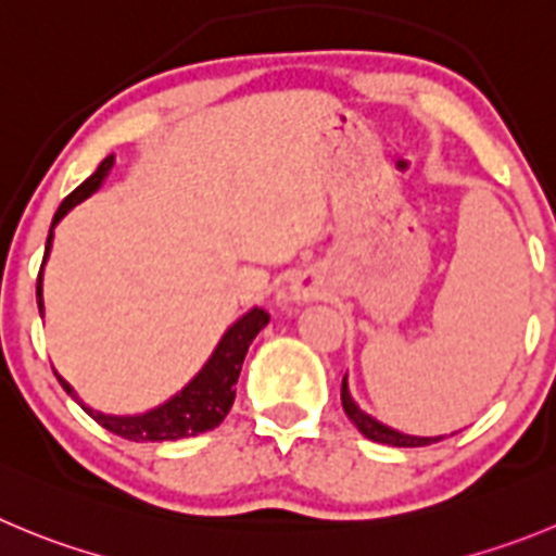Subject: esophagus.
I'll return each instance as SVG.
<instances>
[{
	"label": "esophagus",
	"mask_w": 556,
	"mask_h": 556,
	"mask_svg": "<svg viewBox=\"0 0 556 556\" xmlns=\"http://www.w3.org/2000/svg\"><path fill=\"white\" fill-rule=\"evenodd\" d=\"M315 295H318V285H315V279L309 277V274H299V277L290 282L285 299H288V302L302 304V302H313Z\"/></svg>",
	"instance_id": "esophagus-1"
}]
</instances>
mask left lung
<instances>
[{"instance_id": "1", "label": "left lung", "mask_w": 556, "mask_h": 556, "mask_svg": "<svg viewBox=\"0 0 556 556\" xmlns=\"http://www.w3.org/2000/svg\"><path fill=\"white\" fill-rule=\"evenodd\" d=\"M340 401H342V408H345V414H349L351 422H354L356 428H359V433L367 435L370 442L389 444V447H425V444H433V442H439V439H444V435H408V433H401V430H395V428H389V425L378 422V419H372L370 414L362 412V408L354 403V397H351L349 378H342Z\"/></svg>"}]
</instances>
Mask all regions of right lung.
<instances>
[{"label":"right lung","instance_id":"right-lung-1","mask_svg":"<svg viewBox=\"0 0 556 556\" xmlns=\"http://www.w3.org/2000/svg\"><path fill=\"white\" fill-rule=\"evenodd\" d=\"M114 164V155H106L101 161V167L79 186L71 194L62 200V205L56 207L54 222H51V230H54L56 222L71 211L74 205H79L81 200L92 194L98 186L103 184V178L109 175ZM51 238L54 232H49V241H46V257H49ZM43 257V263H46ZM38 309L43 315V268L38 274ZM268 324V313L261 307L249 309L247 315L236 320L230 329L225 331V337L219 340L216 351L211 354V359L205 362L200 372L180 389L178 395L169 397L167 403L150 408L144 414H134V417H112V414L92 412L90 406L79 401V395L74 392V387L65 381L62 376H56V381L62 383L67 395L74 397L98 425L109 430V433L128 439V442H175V439H186V435L205 433V430H214L222 419L227 417V412L232 408L236 401V381L241 376L243 356H247L249 345L257 337V331Z\"/></svg>","mask_w":556,"mask_h":556}]
</instances>
